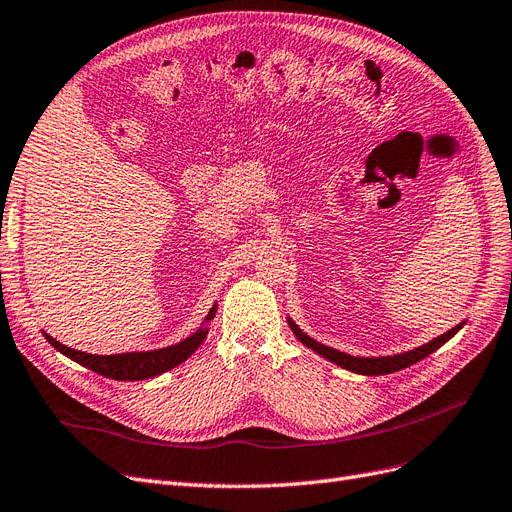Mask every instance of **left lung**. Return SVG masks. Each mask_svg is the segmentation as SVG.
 Listing matches in <instances>:
<instances>
[{
	"label": "left lung",
	"mask_w": 512,
	"mask_h": 512,
	"mask_svg": "<svg viewBox=\"0 0 512 512\" xmlns=\"http://www.w3.org/2000/svg\"><path fill=\"white\" fill-rule=\"evenodd\" d=\"M289 327L293 329L295 338H298L304 346H308V349H312L315 353H319L321 357H325L327 361H332V364L349 370V372H355V374H366V376H381V374H391V372H398V370H404L412 364H417V361H421L423 357H427L430 353L438 351L440 346L451 340L461 327H464L466 321H461L459 325L451 327L447 334H442L434 340H430L427 344H421L417 346V349L412 351H406V353H398V355H387V357H355V355H349V353H342V351H336L332 349V346H325L321 342H317L315 338H310L308 334H304L302 329L295 325L291 319H287Z\"/></svg>",
	"instance_id": "8db88e82"
}]
</instances>
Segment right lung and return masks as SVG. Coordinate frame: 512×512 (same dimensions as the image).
<instances>
[{
    "label": "right lung",
    "mask_w": 512,
    "mask_h": 512,
    "mask_svg": "<svg viewBox=\"0 0 512 512\" xmlns=\"http://www.w3.org/2000/svg\"><path fill=\"white\" fill-rule=\"evenodd\" d=\"M214 312H217V304L210 308V312L204 319V325L197 329L195 334L189 338L180 340L178 344L166 346V349H157V351H138V353H119V355H91V353H80L70 349L61 342H57L53 336L44 334L48 344L55 346L59 353L65 357H70L76 364L85 366L97 374H102L106 378H112V381H144V378H153L163 372H168L176 366L187 361L197 346L204 342L208 336V325L214 319Z\"/></svg>",
    "instance_id": "right-lung-1"
}]
</instances>
